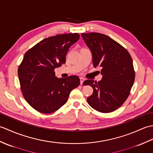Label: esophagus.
Wrapping results in <instances>:
<instances>
[{"label":"esophagus","mask_w":153,"mask_h":153,"mask_svg":"<svg viewBox=\"0 0 153 153\" xmlns=\"http://www.w3.org/2000/svg\"><path fill=\"white\" fill-rule=\"evenodd\" d=\"M80 84H81V85H82V84L83 83V82H84V80H85V79H84V78H83V77H80Z\"/></svg>","instance_id":"34e87169"}]
</instances>
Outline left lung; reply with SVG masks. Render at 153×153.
<instances>
[{
    "instance_id": "1",
    "label": "left lung",
    "mask_w": 153,
    "mask_h": 153,
    "mask_svg": "<svg viewBox=\"0 0 153 153\" xmlns=\"http://www.w3.org/2000/svg\"><path fill=\"white\" fill-rule=\"evenodd\" d=\"M82 37L92 54L93 66L101 68L102 76L98 82H84L93 89L87 102L100 112L114 111L125 102L134 83L132 58L126 48L107 35L89 33H82Z\"/></svg>"
}]
</instances>
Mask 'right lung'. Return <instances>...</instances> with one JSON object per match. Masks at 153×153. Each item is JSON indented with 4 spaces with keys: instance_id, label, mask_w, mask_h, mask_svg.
<instances>
[{
    "instance_id": "add662e5",
    "label": "right lung",
    "mask_w": 153,
    "mask_h": 153,
    "mask_svg": "<svg viewBox=\"0 0 153 153\" xmlns=\"http://www.w3.org/2000/svg\"><path fill=\"white\" fill-rule=\"evenodd\" d=\"M79 39L78 33L57 35L45 39L25 54L18 72L21 91L29 105L38 112L56 111L79 86L77 76L58 78L54 71L66 63L68 50Z\"/></svg>"
}]
</instances>
